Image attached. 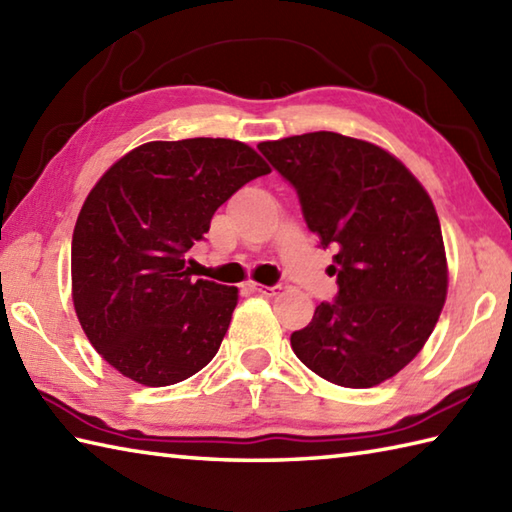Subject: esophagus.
<instances>
[{
    "label": "esophagus",
    "instance_id": "34e87169",
    "mask_svg": "<svg viewBox=\"0 0 512 512\" xmlns=\"http://www.w3.org/2000/svg\"><path fill=\"white\" fill-rule=\"evenodd\" d=\"M246 286H248L250 290H253V293L266 295V297H273V295H277V290H279V286H264V284H255V282H248Z\"/></svg>",
    "mask_w": 512,
    "mask_h": 512
}]
</instances>
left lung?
<instances>
[{"label":"left lung","mask_w":512,"mask_h":512,"mask_svg":"<svg viewBox=\"0 0 512 512\" xmlns=\"http://www.w3.org/2000/svg\"><path fill=\"white\" fill-rule=\"evenodd\" d=\"M257 148L297 190L319 246L337 250L335 302L319 304L290 346L337 386L386 382L424 348L446 302L433 202L397 157L362 139L317 130Z\"/></svg>","instance_id":"obj_1"}]
</instances>
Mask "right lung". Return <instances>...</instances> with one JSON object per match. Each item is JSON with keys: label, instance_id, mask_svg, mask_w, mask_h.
<instances>
[{"label": "right lung", "instance_id": "right-lung-1", "mask_svg": "<svg viewBox=\"0 0 512 512\" xmlns=\"http://www.w3.org/2000/svg\"><path fill=\"white\" fill-rule=\"evenodd\" d=\"M270 168L222 137L148 142L110 166L79 210L70 268L88 342L144 386L184 382L217 355L237 288L193 279L186 253L215 210Z\"/></svg>", "mask_w": 512, "mask_h": 512}]
</instances>
